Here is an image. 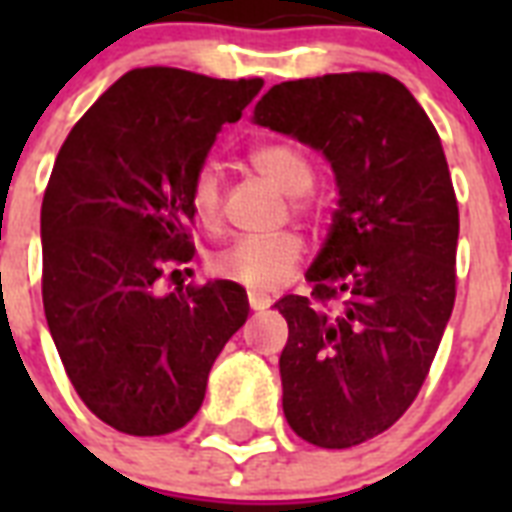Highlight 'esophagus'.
<instances>
[{
  "label": "esophagus",
  "mask_w": 512,
  "mask_h": 512,
  "mask_svg": "<svg viewBox=\"0 0 512 512\" xmlns=\"http://www.w3.org/2000/svg\"><path fill=\"white\" fill-rule=\"evenodd\" d=\"M249 308L252 311H265V308H271V297L260 295V292H249Z\"/></svg>",
  "instance_id": "34e87169"
}]
</instances>
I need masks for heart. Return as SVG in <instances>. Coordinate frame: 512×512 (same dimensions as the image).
Instances as JSON below:
<instances>
[{"label":"heart","mask_w":512,"mask_h":512,"mask_svg":"<svg viewBox=\"0 0 512 512\" xmlns=\"http://www.w3.org/2000/svg\"><path fill=\"white\" fill-rule=\"evenodd\" d=\"M249 164L276 188L297 196L295 209H305L303 193L311 191L313 164L297 146L289 143H265L249 151ZM193 217L204 228H215L223 215V191L215 167H201L188 191ZM303 241L295 233L276 236H239L209 255V271L225 281L241 284L252 292H273L284 287L303 263Z\"/></svg>","instance_id":"b5f03b06"}]
</instances>
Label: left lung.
<instances>
[{
  "instance_id": "left-lung-1",
  "label": "left lung",
  "mask_w": 512,
  "mask_h": 512,
  "mask_svg": "<svg viewBox=\"0 0 512 512\" xmlns=\"http://www.w3.org/2000/svg\"><path fill=\"white\" fill-rule=\"evenodd\" d=\"M255 124L319 148L340 188L311 297L276 303L284 417L313 446L364 444L412 406L452 316L460 209L441 138L377 71L273 84Z\"/></svg>"
}]
</instances>
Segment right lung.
<instances>
[{
	"mask_svg": "<svg viewBox=\"0 0 512 512\" xmlns=\"http://www.w3.org/2000/svg\"><path fill=\"white\" fill-rule=\"evenodd\" d=\"M263 79L132 68L68 132L42 201L47 327L84 406L130 436L193 420L220 350L247 321L233 281H159L193 260V175Z\"/></svg>",
	"mask_w": 512,
	"mask_h": 512,
	"instance_id": "obj_1",
	"label": "right lung"
}]
</instances>
